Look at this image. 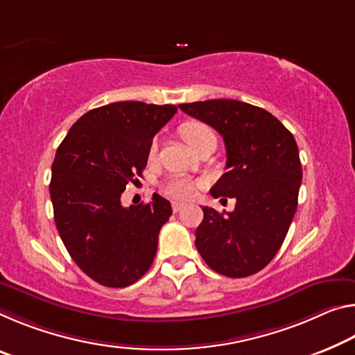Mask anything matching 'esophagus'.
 Listing matches in <instances>:
<instances>
[{
    "instance_id": "1",
    "label": "esophagus",
    "mask_w": 355,
    "mask_h": 355,
    "mask_svg": "<svg viewBox=\"0 0 355 355\" xmlns=\"http://www.w3.org/2000/svg\"><path fill=\"white\" fill-rule=\"evenodd\" d=\"M182 208H183V204H182V202H172V210L175 211V213L182 210Z\"/></svg>"
}]
</instances>
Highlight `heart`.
Listing matches in <instances>:
<instances>
[{
  "label": "heart",
  "instance_id": "1",
  "mask_svg": "<svg viewBox=\"0 0 355 355\" xmlns=\"http://www.w3.org/2000/svg\"><path fill=\"white\" fill-rule=\"evenodd\" d=\"M182 134L189 147L194 148L196 145L199 144L200 139H204L205 136H208V134H213V132L210 128L204 125V123H188V125H184L182 128ZM156 151H157V142H153L150 148V156L153 157L156 155ZM162 191H164L166 196H168V198L172 199H178V200L189 199L196 191V183L187 177L175 175L167 180L164 187H162Z\"/></svg>",
  "mask_w": 355,
  "mask_h": 355
}]
</instances>
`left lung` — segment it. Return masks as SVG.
<instances>
[{"instance_id": "obj_1", "label": "left lung", "mask_w": 355, "mask_h": 355, "mask_svg": "<svg viewBox=\"0 0 355 355\" xmlns=\"http://www.w3.org/2000/svg\"><path fill=\"white\" fill-rule=\"evenodd\" d=\"M178 107L223 136L227 172L210 193L237 200L234 211L202 207L196 248L219 275H254L277 254L295 215L302 183L295 139L277 116L241 101L210 99Z\"/></svg>"}]
</instances>
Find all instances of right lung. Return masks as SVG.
I'll list each match as a JSON object with an SVG mask.
<instances>
[{
    "mask_svg": "<svg viewBox=\"0 0 355 355\" xmlns=\"http://www.w3.org/2000/svg\"><path fill=\"white\" fill-rule=\"evenodd\" d=\"M177 114L171 104L121 101L82 115L56 150L50 180L55 224L83 273L126 288L147 273L171 202L125 208L121 194L142 177L155 134Z\"/></svg>",
    "mask_w": 355,
    "mask_h": 355,
    "instance_id": "1",
    "label": "right lung"
}]
</instances>
